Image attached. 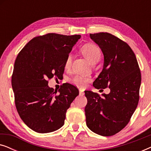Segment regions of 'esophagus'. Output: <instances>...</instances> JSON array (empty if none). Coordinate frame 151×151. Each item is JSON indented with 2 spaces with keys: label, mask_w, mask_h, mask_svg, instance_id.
Returning a JSON list of instances; mask_svg holds the SVG:
<instances>
[{
  "label": "esophagus",
  "mask_w": 151,
  "mask_h": 151,
  "mask_svg": "<svg viewBox=\"0 0 151 151\" xmlns=\"http://www.w3.org/2000/svg\"><path fill=\"white\" fill-rule=\"evenodd\" d=\"M79 94H80V96H84V93L83 91L80 89V91H79Z\"/></svg>",
  "instance_id": "34e87169"
}]
</instances>
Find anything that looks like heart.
<instances>
[{
  "mask_svg": "<svg viewBox=\"0 0 151 151\" xmlns=\"http://www.w3.org/2000/svg\"><path fill=\"white\" fill-rule=\"evenodd\" d=\"M81 52L84 57L91 64L98 63L101 57V51L99 47L93 44H86L82 47ZM72 55H67L65 63V68H69L71 64ZM90 81V78L82 75H76L72 78L71 82L78 86H85Z\"/></svg>",
  "mask_w": 151,
  "mask_h": 151,
  "instance_id": "heart-1",
  "label": "heart"
}]
</instances>
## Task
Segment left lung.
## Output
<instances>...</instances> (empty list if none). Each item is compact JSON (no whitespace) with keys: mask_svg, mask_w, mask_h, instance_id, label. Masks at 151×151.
<instances>
[{"mask_svg":"<svg viewBox=\"0 0 151 151\" xmlns=\"http://www.w3.org/2000/svg\"><path fill=\"white\" fill-rule=\"evenodd\" d=\"M90 38L104 55L103 69L93 85L98 89L109 87L111 91L102 97L91 91H84L86 126L95 133L111 136L127 125L137 108L141 73L127 42L106 32L90 34Z\"/></svg>","mask_w":151,"mask_h":151,"instance_id":"left-lung-1","label":"left lung"}]
</instances>
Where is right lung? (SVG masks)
I'll return each instance as SVG.
<instances>
[{
    "label": "right lung",
    "instance_id": "right-lung-1",
    "mask_svg": "<svg viewBox=\"0 0 151 151\" xmlns=\"http://www.w3.org/2000/svg\"><path fill=\"white\" fill-rule=\"evenodd\" d=\"M80 37L53 33L35 37L17 55L12 77L16 107L24 123L37 133L63 127L67 110L79 95L69 83L54 91L48 80L63 76L66 58Z\"/></svg>",
    "mask_w": 151,
    "mask_h": 151
}]
</instances>
